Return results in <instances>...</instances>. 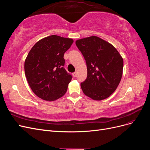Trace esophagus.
<instances>
[{
  "label": "esophagus",
  "instance_id": "esophagus-1",
  "mask_svg": "<svg viewBox=\"0 0 150 150\" xmlns=\"http://www.w3.org/2000/svg\"><path fill=\"white\" fill-rule=\"evenodd\" d=\"M72 76H73V77H76V76H77V73H76V72H74V73H72Z\"/></svg>",
  "mask_w": 150,
  "mask_h": 150
}]
</instances>
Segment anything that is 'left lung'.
Returning <instances> with one entry per match:
<instances>
[{"instance_id":"left-lung-1","label":"left lung","mask_w":150,"mask_h":150,"mask_svg":"<svg viewBox=\"0 0 150 150\" xmlns=\"http://www.w3.org/2000/svg\"><path fill=\"white\" fill-rule=\"evenodd\" d=\"M76 44L87 65L88 76L81 87L95 101L110 97L118 86L122 75L123 59L111 44L97 36L77 40Z\"/></svg>"}]
</instances>
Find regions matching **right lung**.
Instances as JSON below:
<instances>
[{
  "label": "right lung",
  "instance_id": "right-lung-1",
  "mask_svg": "<svg viewBox=\"0 0 150 150\" xmlns=\"http://www.w3.org/2000/svg\"><path fill=\"white\" fill-rule=\"evenodd\" d=\"M73 39L56 35L39 40L24 62L27 81L33 93L43 100L53 101L66 94L72 76L63 67L64 54Z\"/></svg>",
  "mask_w": 150,
  "mask_h": 150
}]
</instances>
